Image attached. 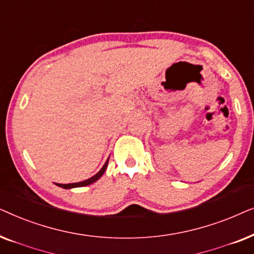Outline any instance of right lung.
I'll return each mask as SVG.
<instances>
[{
	"mask_svg": "<svg viewBox=\"0 0 254 254\" xmlns=\"http://www.w3.org/2000/svg\"><path fill=\"white\" fill-rule=\"evenodd\" d=\"M109 159H110V157L107 158V161L105 162V164L103 165V168L100 169L95 176H92L91 178L83 180V182H79V183H71V184H58V183H55V185L59 186V187H62V189L70 190V189H75V187H83V186H88V185H90V184H93L104 175V172H105V170L107 168V164H109Z\"/></svg>",
	"mask_w": 254,
	"mask_h": 254,
	"instance_id": "1",
	"label": "right lung"
}]
</instances>
